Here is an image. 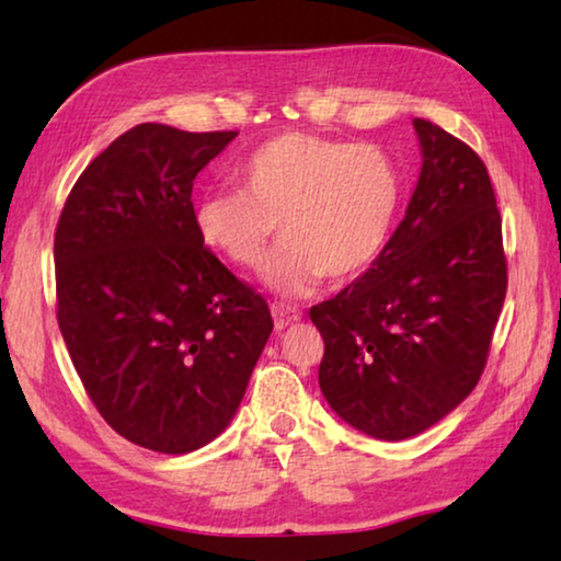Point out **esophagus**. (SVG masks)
<instances>
[{"instance_id": "34e87169", "label": "esophagus", "mask_w": 561, "mask_h": 561, "mask_svg": "<svg viewBox=\"0 0 561 561\" xmlns=\"http://www.w3.org/2000/svg\"><path fill=\"white\" fill-rule=\"evenodd\" d=\"M272 317H274V329L282 331L289 324H294V321H299V311L287 307V304H272Z\"/></svg>"}]
</instances>
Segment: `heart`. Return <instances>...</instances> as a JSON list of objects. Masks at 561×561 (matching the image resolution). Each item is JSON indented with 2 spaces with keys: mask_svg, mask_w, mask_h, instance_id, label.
<instances>
[{
  "mask_svg": "<svg viewBox=\"0 0 561 561\" xmlns=\"http://www.w3.org/2000/svg\"><path fill=\"white\" fill-rule=\"evenodd\" d=\"M237 193L201 201L195 227L205 247L240 272L267 264V284L304 297L329 277L346 284L381 257L403 203V175L383 148L282 133L234 168Z\"/></svg>",
  "mask_w": 561,
  "mask_h": 561,
  "instance_id": "1",
  "label": "heart"
}]
</instances>
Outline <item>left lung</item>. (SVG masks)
<instances>
[{
  "label": "left lung",
  "instance_id": "obj_1",
  "mask_svg": "<svg viewBox=\"0 0 561 561\" xmlns=\"http://www.w3.org/2000/svg\"><path fill=\"white\" fill-rule=\"evenodd\" d=\"M423 168L386 250L309 317L324 339L319 386L356 431L405 440L470 396L507 294L502 217L488 168L413 118Z\"/></svg>",
  "mask_w": 561,
  "mask_h": 561
}]
</instances>
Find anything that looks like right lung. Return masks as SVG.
Returning <instances> with one entry per match:
<instances>
[{
    "label": "right lung",
    "mask_w": 561,
    "mask_h": 561,
    "mask_svg": "<svg viewBox=\"0 0 561 561\" xmlns=\"http://www.w3.org/2000/svg\"><path fill=\"white\" fill-rule=\"evenodd\" d=\"M234 136L140 123L91 160L56 225V319L76 374L113 431L156 453L225 431L274 327L195 227L193 180Z\"/></svg>",
    "instance_id": "obj_1"
}]
</instances>
